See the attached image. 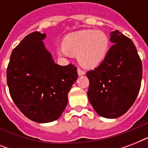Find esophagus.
Here are the masks:
<instances>
[{
	"label": "esophagus",
	"instance_id": "1",
	"mask_svg": "<svg viewBox=\"0 0 148 148\" xmlns=\"http://www.w3.org/2000/svg\"><path fill=\"white\" fill-rule=\"evenodd\" d=\"M77 74H78L79 76H81V75H84V74H85V72H84V71L81 69V68H77Z\"/></svg>",
	"mask_w": 148,
	"mask_h": 148
}]
</instances>
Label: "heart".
Masks as SVG:
<instances>
[{
    "label": "heart",
    "instance_id": "1",
    "mask_svg": "<svg viewBox=\"0 0 148 148\" xmlns=\"http://www.w3.org/2000/svg\"><path fill=\"white\" fill-rule=\"evenodd\" d=\"M108 49V36L102 31L88 29L67 34L58 53L62 55H77L82 67L94 68L103 61Z\"/></svg>",
    "mask_w": 148,
    "mask_h": 148
}]
</instances>
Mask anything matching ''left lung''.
Returning a JSON list of instances; mask_svg holds the SVG:
<instances>
[{
	"label": "left lung",
	"instance_id": "8db88e82",
	"mask_svg": "<svg viewBox=\"0 0 148 148\" xmlns=\"http://www.w3.org/2000/svg\"><path fill=\"white\" fill-rule=\"evenodd\" d=\"M114 45L97 67L87 72L88 97L100 116L116 118L124 114L138 97L142 63L133 41L118 31L110 34Z\"/></svg>",
	"mask_w": 148,
	"mask_h": 148
}]
</instances>
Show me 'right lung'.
Wrapping results in <instances>:
<instances>
[{
  "label": "right lung",
  "instance_id": "right-lung-1",
  "mask_svg": "<svg viewBox=\"0 0 148 148\" xmlns=\"http://www.w3.org/2000/svg\"><path fill=\"white\" fill-rule=\"evenodd\" d=\"M34 31L13 50L7 68V82L13 101L31 121L47 123L60 117L67 95L77 78V67L53 62L42 40Z\"/></svg>",
  "mask_w": 148,
  "mask_h": 148
}]
</instances>
